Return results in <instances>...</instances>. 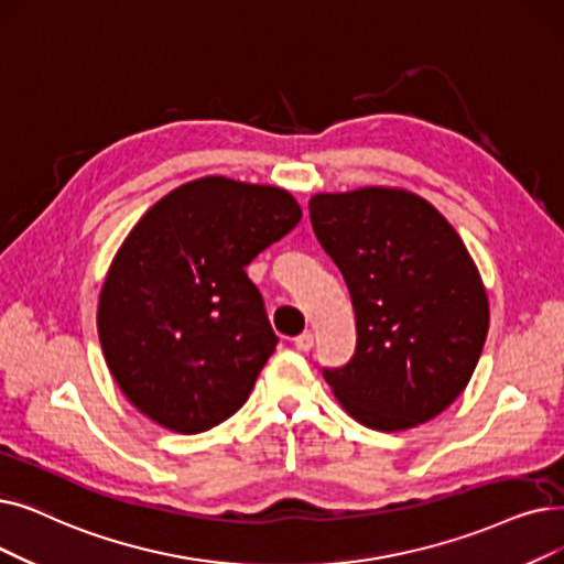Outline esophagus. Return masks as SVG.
<instances>
[{
	"label": "esophagus",
	"mask_w": 564,
	"mask_h": 564,
	"mask_svg": "<svg viewBox=\"0 0 564 564\" xmlns=\"http://www.w3.org/2000/svg\"><path fill=\"white\" fill-rule=\"evenodd\" d=\"M295 348L300 352H306L313 348V334L311 332H302L300 336H295Z\"/></svg>",
	"instance_id": "34e87169"
}]
</instances>
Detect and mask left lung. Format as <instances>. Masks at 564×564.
Instances as JSON below:
<instances>
[{
  "label": "left lung",
  "instance_id": "left-lung-1",
  "mask_svg": "<svg viewBox=\"0 0 564 564\" xmlns=\"http://www.w3.org/2000/svg\"><path fill=\"white\" fill-rule=\"evenodd\" d=\"M311 226L340 269L357 348L323 369L336 399L373 431L433 420L470 382L488 332V300L456 230L401 188L321 193Z\"/></svg>",
  "mask_w": 564,
  "mask_h": 564
}]
</instances>
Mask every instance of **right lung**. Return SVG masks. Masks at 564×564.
<instances>
[{"label": "right lung", "instance_id": "right-lung-1", "mask_svg": "<svg viewBox=\"0 0 564 564\" xmlns=\"http://www.w3.org/2000/svg\"><path fill=\"white\" fill-rule=\"evenodd\" d=\"M300 218L288 191L226 177L188 182L140 218L104 283L99 338L142 414L200 433L247 403L279 336L243 267Z\"/></svg>", "mask_w": 564, "mask_h": 564}]
</instances>
